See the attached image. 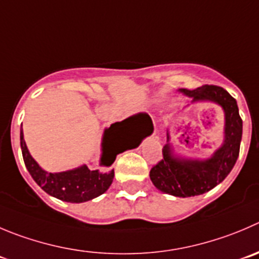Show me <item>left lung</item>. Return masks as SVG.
<instances>
[{
    "label": "left lung",
    "instance_id": "8db88e82",
    "mask_svg": "<svg viewBox=\"0 0 259 259\" xmlns=\"http://www.w3.org/2000/svg\"><path fill=\"white\" fill-rule=\"evenodd\" d=\"M192 103H215L224 110V140L219 149L205 159L177 154L168 131L162 159L150 170V179L160 192L176 197L199 196L220 184L235 165L243 134V120L236 100L220 86L205 85L194 90L179 89ZM147 115V114H140Z\"/></svg>",
    "mask_w": 259,
    "mask_h": 259
}]
</instances>
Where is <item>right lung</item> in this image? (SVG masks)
Wrapping results in <instances>:
<instances>
[{
	"label": "right lung",
	"instance_id": "obj_1",
	"mask_svg": "<svg viewBox=\"0 0 259 259\" xmlns=\"http://www.w3.org/2000/svg\"><path fill=\"white\" fill-rule=\"evenodd\" d=\"M140 114L132 115L122 122L113 123L105 128L102 139V155H100L99 169L90 170L88 165H80L70 170L49 173L34 160L29 152L24 140L23 128L20 130V145L24 162L30 173L31 178L44 192L52 197L71 203L91 201L108 191L114 178L112 164L118 154L128 149H135L141 144L146 136L137 139L145 124H152L151 118L149 123L137 119Z\"/></svg>",
	"mask_w": 259,
	"mask_h": 259
}]
</instances>
